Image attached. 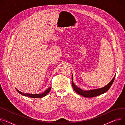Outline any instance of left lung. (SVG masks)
Masks as SVG:
<instances>
[{"label":"left lung","instance_id":"left-lung-1","mask_svg":"<svg viewBox=\"0 0 125 125\" xmlns=\"http://www.w3.org/2000/svg\"><path fill=\"white\" fill-rule=\"evenodd\" d=\"M115 75L114 77L112 79V80L109 83L103 87L97 88V89H91V90L90 89L88 90H84L78 87L76 85H75V84L74 83L73 80V74H72V78H71L72 86L74 90L78 94L85 97H95L101 94H102L105 93V92H106V91L109 89V88L112 86L113 83L114 82V80L115 79Z\"/></svg>","mask_w":125,"mask_h":125}]
</instances>
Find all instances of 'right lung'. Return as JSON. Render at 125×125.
Here are the masks:
<instances>
[{"label":"right lung","instance_id":"1","mask_svg":"<svg viewBox=\"0 0 125 125\" xmlns=\"http://www.w3.org/2000/svg\"><path fill=\"white\" fill-rule=\"evenodd\" d=\"M51 89V87H50L43 93H41V94H28V93L25 94L24 93L21 92V91H19L18 89H16V90L18 91V92L19 93H20L23 96H29V97H31V98H42V97H43L45 96L50 92V91Z\"/></svg>","mask_w":125,"mask_h":125}]
</instances>
